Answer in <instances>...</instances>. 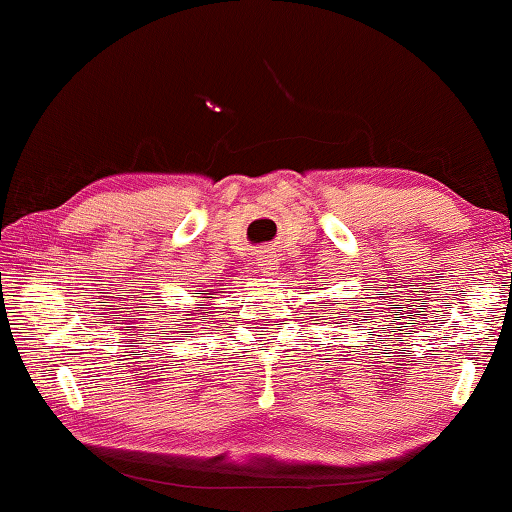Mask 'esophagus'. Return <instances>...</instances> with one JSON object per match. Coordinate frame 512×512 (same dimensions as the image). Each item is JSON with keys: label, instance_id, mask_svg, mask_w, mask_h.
<instances>
[{"label": "esophagus", "instance_id": "34e87169", "mask_svg": "<svg viewBox=\"0 0 512 512\" xmlns=\"http://www.w3.org/2000/svg\"><path fill=\"white\" fill-rule=\"evenodd\" d=\"M255 264L259 268V273L264 275H277V268H280V262H277V257L271 253H262L257 259Z\"/></svg>", "mask_w": 512, "mask_h": 512}]
</instances>
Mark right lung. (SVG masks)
<instances>
[{"instance_id": "right-lung-1", "label": "right lung", "mask_w": 512, "mask_h": 512, "mask_svg": "<svg viewBox=\"0 0 512 512\" xmlns=\"http://www.w3.org/2000/svg\"><path fill=\"white\" fill-rule=\"evenodd\" d=\"M216 293H219V291H216V289H210V293H205V298H214ZM210 305H212V302H205V305H201V307H196V309H194V314H187V316H194V320H198L201 316H207V314H210ZM183 320H185V318H183Z\"/></svg>"}]
</instances>
